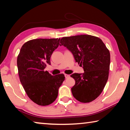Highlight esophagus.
<instances>
[{"instance_id":"esophagus-1","label":"esophagus","mask_w":130,"mask_h":130,"mask_svg":"<svg viewBox=\"0 0 130 130\" xmlns=\"http://www.w3.org/2000/svg\"><path fill=\"white\" fill-rule=\"evenodd\" d=\"M64 75H65V78H69V77H70V75H69V74H65Z\"/></svg>"}]
</instances>
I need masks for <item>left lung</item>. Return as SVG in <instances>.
<instances>
[{
  "mask_svg": "<svg viewBox=\"0 0 130 130\" xmlns=\"http://www.w3.org/2000/svg\"><path fill=\"white\" fill-rule=\"evenodd\" d=\"M60 46L67 48L76 62L83 67V73H73L72 88L74 98L82 103L95 100L102 93L108 78L110 53L102 39L90 35L63 37Z\"/></svg>",
  "mask_w": 130,
  "mask_h": 130,
  "instance_id": "1",
  "label": "left lung"
}]
</instances>
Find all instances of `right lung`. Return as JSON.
<instances>
[{"instance_id": "right-lung-1", "label": "right lung", "mask_w": 130, "mask_h": 130, "mask_svg": "<svg viewBox=\"0 0 130 130\" xmlns=\"http://www.w3.org/2000/svg\"><path fill=\"white\" fill-rule=\"evenodd\" d=\"M60 39H36L22 46L17 58V67L21 83L31 100L45 106L54 102L65 76H52L45 71L50 65V57L58 47Z\"/></svg>"}]
</instances>
